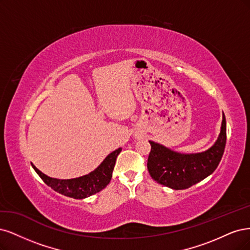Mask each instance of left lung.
Returning <instances> with one entry per match:
<instances>
[{"label": "left lung", "mask_w": 250, "mask_h": 250, "mask_svg": "<svg viewBox=\"0 0 250 250\" xmlns=\"http://www.w3.org/2000/svg\"><path fill=\"white\" fill-rule=\"evenodd\" d=\"M149 143L147 169L151 178L173 190L187 189L211 175L219 165L227 143L224 113L218 138L205 151L183 154L154 141L149 140Z\"/></svg>", "instance_id": "8db88e82"}]
</instances>
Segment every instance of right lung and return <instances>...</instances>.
Masks as SVG:
<instances>
[{
  "label": "right lung",
  "mask_w": 250,
  "mask_h": 250,
  "mask_svg": "<svg viewBox=\"0 0 250 250\" xmlns=\"http://www.w3.org/2000/svg\"><path fill=\"white\" fill-rule=\"evenodd\" d=\"M120 151H122V147L112 151L111 154H109L104 159L103 162L93 171L88 174L79 176V178L68 180L51 178V176H47L46 174L40 171L33 163H31V165L37 172V174L42 179V181L53 190L57 191L62 195L71 198L83 199L95 194V193H98L107 187V185L111 181L116 158Z\"/></svg>",
  "instance_id": "right-lung-1"
}]
</instances>
